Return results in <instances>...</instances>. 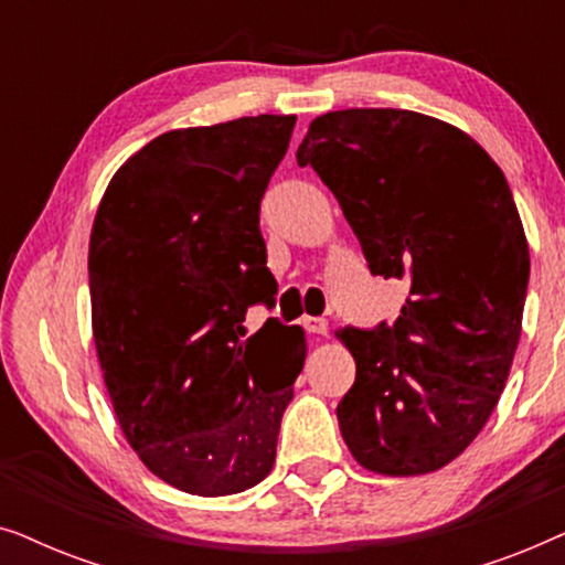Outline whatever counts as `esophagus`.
Segmentation results:
<instances>
[{
    "mask_svg": "<svg viewBox=\"0 0 565 565\" xmlns=\"http://www.w3.org/2000/svg\"><path fill=\"white\" fill-rule=\"evenodd\" d=\"M306 329L311 331V334H319V337H327L329 331V321L323 319V316H306Z\"/></svg>",
    "mask_w": 565,
    "mask_h": 565,
    "instance_id": "1",
    "label": "esophagus"
}]
</instances>
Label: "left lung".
Segmentation results:
<instances>
[{
    "label": "left lung",
    "mask_w": 565,
    "mask_h": 565,
    "mask_svg": "<svg viewBox=\"0 0 565 565\" xmlns=\"http://www.w3.org/2000/svg\"><path fill=\"white\" fill-rule=\"evenodd\" d=\"M334 192L396 321L344 327L358 375L337 406L360 466L422 476L478 437L522 331L530 249L507 177L462 130L393 107L316 118L296 153Z\"/></svg>",
    "instance_id": "left-lung-1"
}]
</instances>
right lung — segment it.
<instances>
[{
  "instance_id": "right-lung-1",
  "label": "right lung",
  "mask_w": 565,
  "mask_h": 565,
  "mask_svg": "<svg viewBox=\"0 0 565 565\" xmlns=\"http://www.w3.org/2000/svg\"><path fill=\"white\" fill-rule=\"evenodd\" d=\"M296 115L153 138L107 184L89 238L92 329L128 445L174 489L228 497L275 462L306 331L275 306L259 205Z\"/></svg>"
}]
</instances>
